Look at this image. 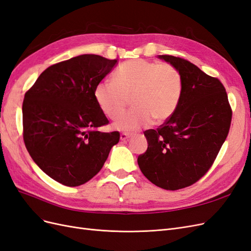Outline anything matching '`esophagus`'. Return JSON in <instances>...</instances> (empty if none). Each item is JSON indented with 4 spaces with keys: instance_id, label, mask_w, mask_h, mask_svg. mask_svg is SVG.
I'll use <instances>...</instances> for the list:
<instances>
[{
    "instance_id": "1",
    "label": "esophagus",
    "mask_w": 251,
    "mask_h": 251,
    "mask_svg": "<svg viewBox=\"0 0 251 251\" xmlns=\"http://www.w3.org/2000/svg\"><path fill=\"white\" fill-rule=\"evenodd\" d=\"M131 136L128 135V134H126V133H121L120 134V139L121 140H126V139H127V138H130Z\"/></svg>"
}]
</instances>
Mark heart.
<instances>
[{
    "label": "heart",
    "mask_w": 251,
    "mask_h": 251,
    "mask_svg": "<svg viewBox=\"0 0 251 251\" xmlns=\"http://www.w3.org/2000/svg\"><path fill=\"white\" fill-rule=\"evenodd\" d=\"M183 82L180 71L171 64L147 59H132L121 64L114 73V81L102 80L94 90L95 100L102 113L116 119L130 102L134 108L115 123L119 130L135 131L154 119L162 124L176 112Z\"/></svg>",
    "instance_id": "1"
}]
</instances>
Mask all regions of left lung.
Returning a JSON list of instances; mask_svg holds the SVG:
<instances>
[{"instance_id":"8db88e82","label":"left lung","mask_w":251,"mask_h":251,"mask_svg":"<svg viewBox=\"0 0 251 251\" xmlns=\"http://www.w3.org/2000/svg\"><path fill=\"white\" fill-rule=\"evenodd\" d=\"M180 71L182 95L174 115L144 132L148 150L138 165L151 183L168 191L191 186L214 164L228 135L232 110L223 83L188 60L159 55Z\"/></svg>"}]
</instances>
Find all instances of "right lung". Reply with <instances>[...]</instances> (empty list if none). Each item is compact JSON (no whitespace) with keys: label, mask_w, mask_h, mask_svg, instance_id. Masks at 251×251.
I'll return each instance as SVG.
<instances>
[{"label":"right lung","mask_w":251,"mask_h":251,"mask_svg":"<svg viewBox=\"0 0 251 251\" xmlns=\"http://www.w3.org/2000/svg\"><path fill=\"white\" fill-rule=\"evenodd\" d=\"M116 63L95 54L72 57L48 67L25 93L26 149L45 174L66 186L92 179L119 141V132L98 130L109 120L94 97Z\"/></svg>","instance_id":"add662e5"}]
</instances>
